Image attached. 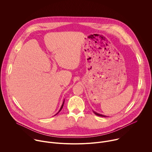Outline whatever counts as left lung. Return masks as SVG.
Returning a JSON list of instances; mask_svg holds the SVG:
<instances>
[{
	"mask_svg": "<svg viewBox=\"0 0 152 152\" xmlns=\"http://www.w3.org/2000/svg\"><path fill=\"white\" fill-rule=\"evenodd\" d=\"M94 112V113L96 115H97V116H100V117H106L107 116H106V115H102V114H99V113H96V112H94V111H93Z\"/></svg>",
	"mask_w": 152,
	"mask_h": 152,
	"instance_id": "1",
	"label": "left lung"
}]
</instances>
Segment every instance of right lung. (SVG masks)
Here are the masks:
<instances>
[{"label":"right lung","mask_w":152,"mask_h":152,"mask_svg":"<svg viewBox=\"0 0 152 152\" xmlns=\"http://www.w3.org/2000/svg\"><path fill=\"white\" fill-rule=\"evenodd\" d=\"M64 102H63V103H62V106H61V108H60V110H59V111H58V113H57L56 114H58V113H59V112L61 111V110H62V107H63V106H64Z\"/></svg>","instance_id":"obj_1"}]
</instances>
